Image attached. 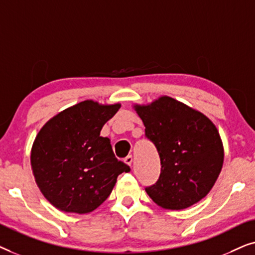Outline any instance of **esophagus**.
Listing matches in <instances>:
<instances>
[{"mask_svg": "<svg viewBox=\"0 0 255 255\" xmlns=\"http://www.w3.org/2000/svg\"><path fill=\"white\" fill-rule=\"evenodd\" d=\"M124 161H125V163H127V165L131 166L132 165V161H133V158H132V155H128L127 158L124 159Z\"/></svg>", "mask_w": 255, "mask_h": 255, "instance_id": "34e87169", "label": "esophagus"}]
</instances>
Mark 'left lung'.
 Returning <instances> with one entry per match:
<instances>
[{
    "label": "left lung",
    "mask_w": 255,
    "mask_h": 255,
    "mask_svg": "<svg viewBox=\"0 0 255 255\" xmlns=\"http://www.w3.org/2000/svg\"><path fill=\"white\" fill-rule=\"evenodd\" d=\"M135 111L161 165L158 181L145 188L153 202L169 210H181L207 196L224 161V149L214 123L168 96L148 106H135Z\"/></svg>",
    "instance_id": "obj_1"
}]
</instances>
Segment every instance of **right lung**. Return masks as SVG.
<instances>
[{
  "label": "right lung",
  "mask_w": 255,
  "mask_h": 255,
  "mask_svg": "<svg viewBox=\"0 0 255 255\" xmlns=\"http://www.w3.org/2000/svg\"><path fill=\"white\" fill-rule=\"evenodd\" d=\"M121 104L83 101L61 111L37 134L31 166L45 198L59 210L87 214L109 197L117 176L130 167L114 154L103 125Z\"/></svg>",
  "instance_id": "1"
}]
</instances>
